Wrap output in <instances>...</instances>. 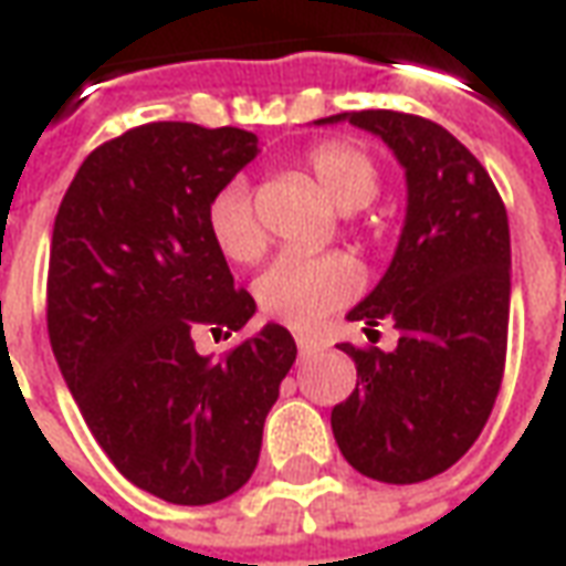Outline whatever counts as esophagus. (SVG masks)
I'll return each mask as SVG.
<instances>
[{
    "label": "esophagus",
    "mask_w": 566,
    "mask_h": 566,
    "mask_svg": "<svg viewBox=\"0 0 566 566\" xmlns=\"http://www.w3.org/2000/svg\"><path fill=\"white\" fill-rule=\"evenodd\" d=\"M296 347H300V354H303V357H308V354H315L317 347V342L315 338H308V336H296Z\"/></svg>",
    "instance_id": "obj_1"
}]
</instances>
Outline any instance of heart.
Listing matches in <instances>:
<instances>
[{"mask_svg": "<svg viewBox=\"0 0 566 566\" xmlns=\"http://www.w3.org/2000/svg\"><path fill=\"white\" fill-rule=\"evenodd\" d=\"M324 198L342 212H357L378 198L375 161L347 140H324L303 158ZM207 228L221 254L237 263L258 261L266 245L249 188L228 182L207 207ZM359 270L345 254H282L258 275L254 296L263 315L291 326H312L359 294Z\"/></svg>", "mask_w": 566, "mask_h": 566, "instance_id": "heart-1", "label": "heart"}]
</instances>
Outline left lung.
Returning <instances> with one entry per match:
<instances>
[{"instance_id":"obj_1","label":"left lung","mask_w":566,"mask_h":566,"mask_svg":"<svg viewBox=\"0 0 566 566\" xmlns=\"http://www.w3.org/2000/svg\"><path fill=\"white\" fill-rule=\"evenodd\" d=\"M378 134L408 177V216L387 275L350 321H392V350L338 345L357 389L333 408V434L359 474L420 483L443 474L495 408L510 324V224L485 167L432 119L399 111L336 113ZM371 336V329H366Z\"/></svg>"}]
</instances>
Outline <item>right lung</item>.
Returning a JSON list of instances; mask_svg holds the SVG:
<instances>
[{
	"label": "right lung",
	"mask_w": 566,
	"mask_h": 566,
	"mask_svg": "<svg viewBox=\"0 0 566 566\" xmlns=\"http://www.w3.org/2000/svg\"><path fill=\"white\" fill-rule=\"evenodd\" d=\"M258 155V134L146 123L71 179L50 240L48 333L83 420L116 471L167 504H216L258 468L263 420L296 359L279 324L221 359L254 315L207 228V207Z\"/></svg>",
	"instance_id": "1"
}]
</instances>
